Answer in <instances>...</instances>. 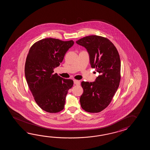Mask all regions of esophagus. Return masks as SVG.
Returning a JSON list of instances; mask_svg holds the SVG:
<instances>
[{"label": "esophagus", "instance_id": "obj_1", "mask_svg": "<svg viewBox=\"0 0 150 150\" xmlns=\"http://www.w3.org/2000/svg\"><path fill=\"white\" fill-rule=\"evenodd\" d=\"M74 83L76 84V85H80V82L79 80H74Z\"/></svg>", "mask_w": 150, "mask_h": 150}]
</instances>
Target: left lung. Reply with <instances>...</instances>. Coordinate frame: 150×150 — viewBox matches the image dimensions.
Masks as SVG:
<instances>
[{"label":"left lung","mask_w":150,"mask_h":150,"mask_svg":"<svg viewBox=\"0 0 150 150\" xmlns=\"http://www.w3.org/2000/svg\"><path fill=\"white\" fill-rule=\"evenodd\" d=\"M76 43L86 48L91 67L100 74L94 82H81L83 92L80 98L81 107L88 112H99L108 106L120 85V55L112 42L100 36H86Z\"/></svg>","instance_id":"8db88e82"}]
</instances>
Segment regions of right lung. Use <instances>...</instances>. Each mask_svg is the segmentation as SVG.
I'll return each instance as SVG.
<instances>
[{
  "label": "right lung",
  "instance_id": "add662e5",
  "mask_svg": "<svg viewBox=\"0 0 150 150\" xmlns=\"http://www.w3.org/2000/svg\"><path fill=\"white\" fill-rule=\"evenodd\" d=\"M74 44L73 40L43 38L29 49L25 67V79L35 102L45 112L56 113L64 109L74 81L54 74V69L59 66Z\"/></svg>",
  "mask_w": 150,
  "mask_h": 150
}]
</instances>
